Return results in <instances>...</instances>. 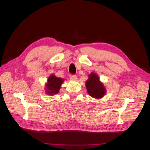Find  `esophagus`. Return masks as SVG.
<instances>
[{"mask_svg": "<svg viewBox=\"0 0 150 150\" xmlns=\"http://www.w3.org/2000/svg\"><path fill=\"white\" fill-rule=\"evenodd\" d=\"M69 78L71 80H76L77 79V77L75 75H70L69 76Z\"/></svg>", "mask_w": 150, "mask_h": 150, "instance_id": "34e87169", "label": "esophagus"}]
</instances>
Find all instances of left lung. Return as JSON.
I'll return each mask as SVG.
<instances>
[{
  "label": "left lung",
  "mask_w": 150,
  "mask_h": 150,
  "mask_svg": "<svg viewBox=\"0 0 150 150\" xmlns=\"http://www.w3.org/2000/svg\"><path fill=\"white\" fill-rule=\"evenodd\" d=\"M86 87L88 93L94 98L100 99L106 94L105 87L94 72L89 74V79L86 81Z\"/></svg>",
  "instance_id": "1"
}]
</instances>
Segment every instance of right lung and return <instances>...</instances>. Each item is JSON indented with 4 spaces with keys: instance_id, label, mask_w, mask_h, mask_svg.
I'll return each mask as SVG.
<instances>
[{
    "instance_id": "1",
    "label": "right lung",
    "mask_w": 150,
    "mask_h": 150,
    "mask_svg": "<svg viewBox=\"0 0 150 150\" xmlns=\"http://www.w3.org/2000/svg\"><path fill=\"white\" fill-rule=\"evenodd\" d=\"M64 79L57 78L54 75L50 76L46 84V93L48 95H54L59 92L60 88L62 83L64 82Z\"/></svg>"
}]
</instances>
